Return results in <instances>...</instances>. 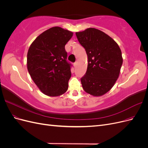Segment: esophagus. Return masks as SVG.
Here are the masks:
<instances>
[{
    "instance_id": "34e87169",
    "label": "esophagus",
    "mask_w": 148,
    "mask_h": 148,
    "mask_svg": "<svg viewBox=\"0 0 148 148\" xmlns=\"http://www.w3.org/2000/svg\"><path fill=\"white\" fill-rule=\"evenodd\" d=\"M77 62H75L73 64V66H74V67H76L77 66Z\"/></svg>"
}]
</instances>
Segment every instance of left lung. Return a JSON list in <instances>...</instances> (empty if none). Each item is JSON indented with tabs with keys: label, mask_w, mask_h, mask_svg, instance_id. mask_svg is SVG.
Instances as JSON below:
<instances>
[{
	"label": "left lung",
	"mask_w": 148,
	"mask_h": 148,
	"mask_svg": "<svg viewBox=\"0 0 148 148\" xmlns=\"http://www.w3.org/2000/svg\"><path fill=\"white\" fill-rule=\"evenodd\" d=\"M88 56L86 72L81 78L84 90L101 96L113 87L123 63L122 52L114 40L102 31L89 28L76 33Z\"/></svg>",
	"instance_id": "8db88e82"
}]
</instances>
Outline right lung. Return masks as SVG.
Instances as JSON below:
<instances>
[{
	"label": "right lung",
	"mask_w": 148,
	"mask_h": 148,
	"mask_svg": "<svg viewBox=\"0 0 148 148\" xmlns=\"http://www.w3.org/2000/svg\"><path fill=\"white\" fill-rule=\"evenodd\" d=\"M72 36L71 31L55 26L38 36L31 44L28 70L44 95L58 96L68 89L71 65L66 60L65 46Z\"/></svg>",
	"instance_id": "add662e5"
}]
</instances>
